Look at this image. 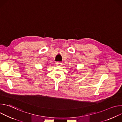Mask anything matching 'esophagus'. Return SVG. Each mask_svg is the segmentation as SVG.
I'll return each mask as SVG.
<instances>
[{
    "label": "esophagus",
    "instance_id": "34e87169",
    "mask_svg": "<svg viewBox=\"0 0 122 122\" xmlns=\"http://www.w3.org/2000/svg\"><path fill=\"white\" fill-rule=\"evenodd\" d=\"M61 63L60 62H57V63H56V65H57V66H61Z\"/></svg>",
    "mask_w": 122,
    "mask_h": 122
}]
</instances>
